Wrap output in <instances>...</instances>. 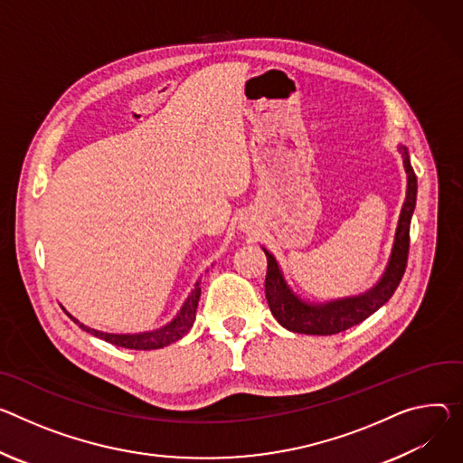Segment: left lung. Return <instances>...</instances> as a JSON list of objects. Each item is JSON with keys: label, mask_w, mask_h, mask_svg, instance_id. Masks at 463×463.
Listing matches in <instances>:
<instances>
[{"label": "left lung", "mask_w": 463, "mask_h": 463, "mask_svg": "<svg viewBox=\"0 0 463 463\" xmlns=\"http://www.w3.org/2000/svg\"><path fill=\"white\" fill-rule=\"evenodd\" d=\"M402 155V164L408 177L406 199L399 216V225L395 231V241L390 255V262L381 277L371 289L354 298L335 299L328 303H307L299 296L291 291L286 284L284 275L279 268V262L264 249L268 257V273H266V299L275 319L288 330L299 334H314V335H330L344 332L371 314H374L383 305H386L395 293L408 262L410 249V222L415 208L417 197V177L410 164V155L404 146H399Z\"/></svg>", "instance_id": "8db88e82"}]
</instances>
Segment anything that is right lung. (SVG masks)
Instances as JSON below:
<instances>
[{
	"label": "right lung",
	"instance_id": "add662e5",
	"mask_svg": "<svg viewBox=\"0 0 463 463\" xmlns=\"http://www.w3.org/2000/svg\"><path fill=\"white\" fill-rule=\"evenodd\" d=\"M201 280L195 282V288L192 289V293L188 296V299L184 301L181 312L160 328L151 330V332H140V334H110V332H101L96 328H90L87 325L79 323L73 316H70L82 330L90 332L96 338H101L112 345L123 347V349H137V351H151V349H162L165 345H170L174 342H179L183 335L194 326L195 321V310H197V303L201 298Z\"/></svg>",
	"mask_w": 463,
	"mask_h": 463
}]
</instances>
